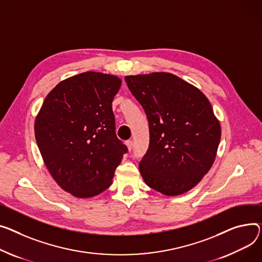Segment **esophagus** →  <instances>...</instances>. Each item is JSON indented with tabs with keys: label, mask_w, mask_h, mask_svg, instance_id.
Here are the masks:
<instances>
[{
	"label": "esophagus",
	"mask_w": 262,
	"mask_h": 262,
	"mask_svg": "<svg viewBox=\"0 0 262 262\" xmlns=\"http://www.w3.org/2000/svg\"><path fill=\"white\" fill-rule=\"evenodd\" d=\"M125 144H126V146H127V148H128L129 150L133 148V145H134V144H133V141H132V140H127V141L125 142Z\"/></svg>",
	"instance_id": "esophagus-1"
}]
</instances>
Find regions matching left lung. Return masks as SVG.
Returning <instances> with one entry per match:
<instances>
[{
	"label": "left lung",
	"instance_id": "1",
	"mask_svg": "<svg viewBox=\"0 0 262 262\" xmlns=\"http://www.w3.org/2000/svg\"><path fill=\"white\" fill-rule=\"evenodd\" d=\"M125 82L148 120L149 146L139 164L144 182L166 196L186 193L210 170L220 142L210 101L169 73L126 76Z\"/></svg>",
	"mask_w": 262,
	"mask_h": 262
}]
</instances>
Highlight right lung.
Here are the masks:
<instances>
[{
    "label": "right lung",
    "instance_id": "obj_1",
    "mask_svg": "<svg viewBox=\"0 0 262 262\" xmlns=\"http://www.w3.org/2000/svg\"><path fill=\"white\" fill-rule=\"evenodd\" d=\"M121 79L86 72L61 81L45 98L34 136L55 181L78 198L108 188L127 147L116 136L113 100Z\"/></svg>",
    "mask_w": 262,
    "mask_h": 262
}]
</instances>
